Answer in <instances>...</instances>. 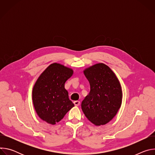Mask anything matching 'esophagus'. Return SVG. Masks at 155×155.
<instances>
[{
  "label": "esophagus",
  "instance_id": "1",
  "mask_svg": "<svg viewBox=\"0 0 155 155\" xmlns=\"http://www.w3.org/2000/svg\"><path fill=\"white\" fill-rule=\"evenodd\" d=\"M74 104H75V106H78V105H80V101H74Z\"/></svg>",
  "mask_w": 155,
  "mask_h": 155
}]
</instances>
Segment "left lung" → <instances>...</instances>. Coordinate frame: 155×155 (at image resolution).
Returning a JSON list of instances; mask_svg holds the SVG:
<instances>
[{
	"label": "left lung",
	"instance_id": "obj_1",
	"mask_svg": "<svg viewBox=\"0 0 155 155\" xmlns=\"http://www.w3.org/2000/svg\"><path fill=\"white\" fill-rule=\"evenodd\" d=\"M90 92L81 102L86 117L96 126L108 123L116 115L122 102L120 82L113 71L102 63L84 71Z\"/></svg>",
	"mask_w": 155,
	"mask_h": 155
}]
</instances>
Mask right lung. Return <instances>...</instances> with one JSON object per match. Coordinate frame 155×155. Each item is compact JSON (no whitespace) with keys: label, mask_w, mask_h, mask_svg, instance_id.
<instances>
[{"label":"right lung","mask_w":155,"mask_h":155,"mask_svg":"<svg viewBox=\"0 0 155 155\" xmlns=\"http://www.w3.org/2000/svg\"><path fill=\"white\" fill-rule=\"evenodd\" d=\"M72 74L71 69L54 63L37 79L33 87L32 100L35 111L42 120L55 124L74 106L64 88L65 81Z\"/></svg>","instance_id":"right-lung-1"}]
</instances>
